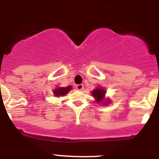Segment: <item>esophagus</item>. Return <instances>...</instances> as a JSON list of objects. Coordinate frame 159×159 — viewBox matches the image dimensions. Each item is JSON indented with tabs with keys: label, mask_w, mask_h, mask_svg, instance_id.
I'll return each instance as SVG.
<instances>
[{
	"label": "esophagus",
	"mask_w": 159,
	"mask_h": 159,
	"mask_svg": "<svg viewBox=\"0 0 159 159\" xmlns=\"http://www.w3.org/2000/svg\"><path fill=\"white\" fill-rule=\"evenodd\" d=\"M75 88L77 89L78 90H82L84 89V85L83 84H77L76 85Z\"/></svg>",
	"instance_id": "34e87169"
}]
</instances>
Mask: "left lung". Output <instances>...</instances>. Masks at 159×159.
I'll list each match as a JSON object with an SVG mask.
<instances>
[{
	"mask_svg": "<svg viewBox=\"0 0 159 159\" xmlns=\"http://www.w3.org/2000/svg\"><path fill=\"white\" fill-rule=\"evenodd\" d=\"M105 94V90L102 88H97L92 92V95L93 96V97L96 98V102H101L103 101ZM107 101H106L105 104H107Z\"/></svg>",
	"mask_w": 159,
	"mask_h": 159,
	"instance_id": "1",
	"label": "left lung"
}]
</instances>
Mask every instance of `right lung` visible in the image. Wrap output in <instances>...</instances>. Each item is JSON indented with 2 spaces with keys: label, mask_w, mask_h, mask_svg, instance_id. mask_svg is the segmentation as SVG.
<instances>
[{
  "label": "right lung",
  "mask_w": 159,
  "mask_h": 159,
  "mask_svg": "<svg viewBox=\"0 0 159 159\" xmlns=\"http://www.w3.org/2000/svg\"><path fill=\"white\" fill-rule=\"evenodd\" d=\"M72 89V87H61V88H57L56 90H54V94L56 96H64L69 92V90Z\"/></svg>",
  "instance_id": "add662e5"
}]
</instances>
